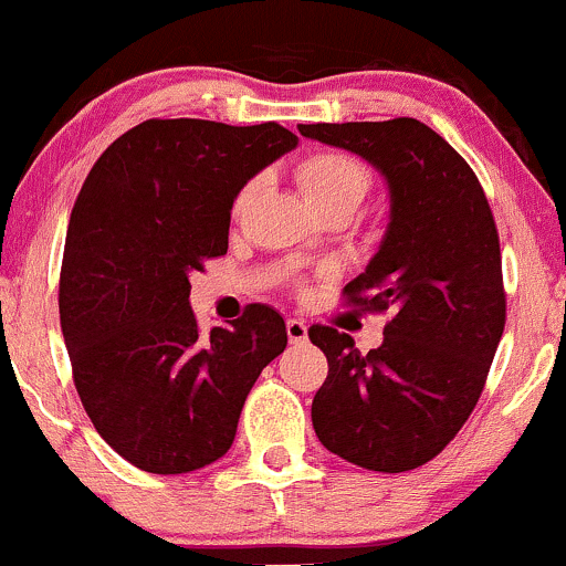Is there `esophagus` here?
Instances as JSON below:
<instances>
[{
    "instance_id": "obj_1",
    "label": "esophagus",
    "mask_w": 566,
    "mask_h": 566,
    "mask_svg": "<svg viewBox=\"0 0 566 566\" xmlns=\"http://www.w3.org/2000/svg\"><path fill=\"white\" fill-rule=\"evenodd\" d=\"M287 338L290 344H303L308 338V327L303 319H287Z\"/></svg>"
}]
</instances>
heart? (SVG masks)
Instances as JSON below:
<instances>
[{
	"label": "heart",
	"instance_id": "1",
	"mask_svg": "<svg viewBox=\"0 0 566 566\" xmlns=\"http://www.w3.org/2000/svg\"><path fill=\"white\" fill-rule=\"evenodd\" d=\"M295 179L303 198H306L308 207L316 214L333 212V209L354 212L370 192V185H374L368 166L363 160L338 150H322L303 158L295 169ZM252 190L254 182L244 185L239 190V196H235V212L250 201Z\"/></svg>",
	"mask_w": 566,
	"mask_h": 566
}]
</instances>
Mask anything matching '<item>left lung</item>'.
Listing matches in <instances>:
<instances>
[{
  "label": "left lung",
  "mask_w": 566,
  "mask_h": 566,
  "mask_svg": "<svg viewBox=\"0 0 566 566\" xmlns=\"http://www.w3.org/2000/svg\"><path fill=\"white\" fill-rule=\"evenodd\" d=\"M368 160L387 179L389 222L346 297L389 312L378 349L314 325L325 384L312 421L327 451L378 473L430 462L462 430L505 331L500 235L481 182L443 136L413 117L297 126Z\"/></svg>",
  "instance_id": "1"
}]
</instances>
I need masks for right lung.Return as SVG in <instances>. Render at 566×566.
Masks as SVG:
<instances>
[{
    "mask_svg": "<svg viewBox=\"0 0 566 566\" xmlns=\"http://www.w3.org/2000/svg\"><path fill=\"white\" fill-rule=\"evenodd\" d=\"M295 147L279 123L145 120L83 182L61 265V331L85 413L139 470L217 462L260 370L287 346L284 319L260 303L201 335L190 273L228 252L239 190Z\"/></svg>",
    "mask_w": 566,
    "mask_h": 566,
    "instance_id": "right-lung-1",
    "label": "right lung"
}]
</instances>
